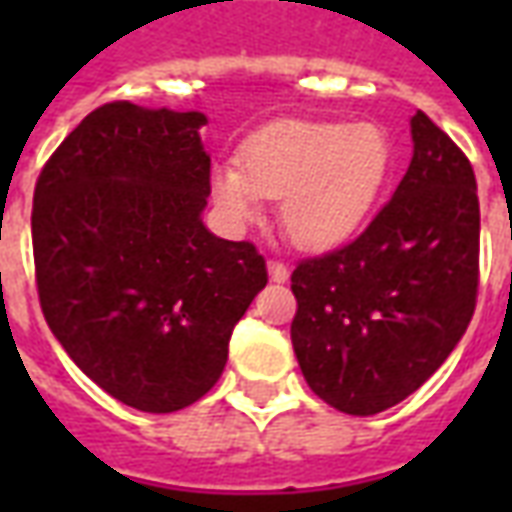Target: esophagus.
<instances>
[{
  "mask_svg": "<svg viewBox=\"0 0 512 512\" xmlns=\"http://www.w3.org/2000/svg\"><path fill=\"white\" fill-rule=\"evenodd\" d=\"M268 277L274 279V282H285L290 277L288 266L282 260H268Z\"/></svg>",
  "mask_w": 512,
  "mask_h": 512,
  "instance_id": "obj_1",
  "label": "esophagus"
}]
</instances>
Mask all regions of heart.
Wrapping results in <instances>:
<instances>
[{
  "mask_svg": "<svg viewBox=\"0 0 512 512\" xmlns=\"http://www.w3.org/2000/svg\"><path fill=\"white\" fill-rule=\"evenodd\" d=\"M392 164L389 136L373 123L288 120L244 147V167L213 169L211 191L227 219H260L282 200V224L304 249L326 252L359 233Z\"/></svg>",
  "mask_w": 512,
  "mask_h": 512,
  "instance_id": "b5f03b06",
  "label": "heart"
}]
</instances>
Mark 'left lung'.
Instances as JSON below:
<instances>
[{"instance_id": "left-lung-1", "label": "left lung", "mask_w": 512, "mask_h": 512, "mask_svg": "<svg viewBox=\"0 0 512 512\" xmlns=\"http://www.w3.org/2000/svg\"><path fill=\"white\" fill-rule=\"evenodd\" d=\"M392 200L351 244L301 260L290 340L315 395L370 417L417 392L466 332L480 282L469 158L428 115Z\"/></svg>"}]
</instances>
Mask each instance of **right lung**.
<instances>
[{"mask_svg": "<svg viewBox=\"0 0 512 512\" xmlns=\"http://www.w3.org/2000/svg\"><path fill=\"white\" fill-rule=\"evenodd\" d=\"M202 112L98 106L40 169L32 252L40 310L84 376L139 411L197 403L235 323L266 288L252 241L208 233Z\"/></svg>", "mask_w": 512, "mask_h": 512, "instance_id": "right-lung-1", "label": "right lung"}]
</instances>
